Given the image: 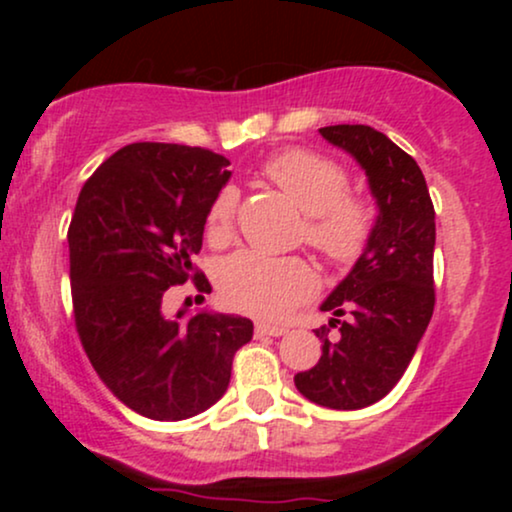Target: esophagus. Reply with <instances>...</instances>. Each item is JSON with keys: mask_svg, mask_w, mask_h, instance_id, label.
I'll list each match as a JSON object with an SVG mask.
<instances>
[{"mask_svg": "<svg viewBox=\"0 0 512 512\" xmlns=\"http://www.w3.org/2000/svg\"><path fill=\"white\" fill-rule=\"evenodd\" d=\"M289 330L286 327H279V325H264V322H257L255 325V334L257 337H281V334H286Z\"/></svg>", "mask_w": 512, "mask_h": 512, "instance_id": "34e87169", "label": "esophagus"}]
</instances>
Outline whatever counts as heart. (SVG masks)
<instances>
[{
    "label": "heart",
    "mask_w": 512,
    "mask_h": 512,
    "mask_svg": "<svg viewBox=\"0 0 512 512\" xmlns=\"http://www.w3.org/2000/svg\"><path fill=\"white\" fill-rule=\"evenodd\" d=\"M264 178L274 182L305 214L301 238L322 260L349 267L373 238L378 209L368 197L349 192V173L332 158L310 149H286L267 158ZM238 190L221 187L211 199L204 236L214 248L233 236ZM317 276L303 257H269L245 250L223 262L219 291L226 305L240 313L281 320L315 293Z\"/></svg>",
    "instance_id": "1"
}]
</instances>
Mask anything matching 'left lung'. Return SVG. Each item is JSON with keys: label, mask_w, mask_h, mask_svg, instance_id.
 <instances>
[{"label": "left lung", "mask_w": 512, "mask_h": 512, "mask_svg": "<svg viewBox=\"0 0 512 512\" xmlns=\"http://www.w3.org/2000/svg\"><path fill=\"white\" fill-rule=\"evenodd\" d=\"M320 134L366 170L378 223L354 269L320 305L334 315L315 330L320 361L293 380L310 402L351 411L370 407L399 383L431 322L436 211L419 163L383 132L332 125Z\"/></svg>", "instance_id": "8db88e82"}]
</instances>
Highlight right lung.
<instances>
[{
    "label": "right lung",
    "instance_id": "add662e5",
    "mask_svg": "<svg viewBox=\"0 0 512 512\" xmlns=\"http://www.w3.org/2000/svg\"><path fill=\"white\" fill-rule=\"evenodd\" d=\"M231 161L209 149L122 146L81 187L69 223L74 325L108 390L154 421H182L216 404L233 356L252 339L248 317L163 313L170 286H211L192 257L202 250L211 199Z\"/></svg>",
    "mask_w": 512,
    "mask_h": 512
}]
</instances>
